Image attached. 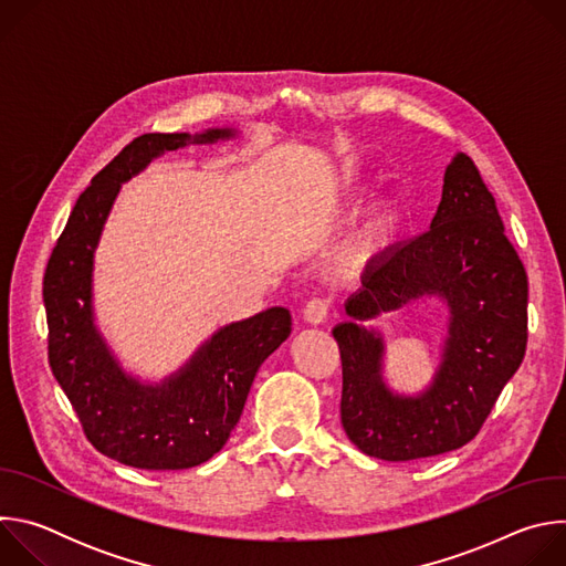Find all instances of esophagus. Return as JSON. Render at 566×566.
Instances as JSON below:
<instances>
[{"mask_svg": "<svg viewBox=\"0 0 566 566\" xmlns=\"http://www.w3.org/2000/svg\"><path fill=\"white\" fill-rule=\"evenodd\" d=\"M329 308H332V302L327 297H313L306 302L302 313H304V319L308 322V325H319V322L327 319Z\"/></svg>", "mask_w": 566, "mask_h": 566, "instance_id": "esophagus-1", "label": "esophagus"}]
</instances>
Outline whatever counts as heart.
<instances>
[{
	"label": "heart",
	"mask_w": 566,
	"mask_h": 566,
	"mask_svg": "<svg viewBox=\"0 0 566 566\" xmlns=\"http://www.w3.org/2000/svg\"><path fill=\"white\" fill-rule=\"evenodd\" d=\"M400 226H402V210L396 201H382L380 206H376L369 212L358 239L360 255L380 253L385 247L391 244Z\"/></svg>",
	"instance_id": "1"
}]
</instances>
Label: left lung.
I'll use <instances>...</instances> for the list:
<instances>
[{
	"label": "left lung",
	"mask_w": 566,
	"mask_h": 566,
	"mask_svg": "<svg viewBox=\"0 0 566 566\" xmlns=\"http://www.w3.org/2000/svg\"><path fill=\"white\" fill-rule=\"evenodd\" d=\"M426 294L451 306L444 360L423 395L398 397L379 376L381 339L361 322ZM526 306L528 277L495 197L459 151L430 230L367 269L363 289L345 304L352 319L334 329L349 441L385 461L437 457L472 441L524 360Z\"/></svg>",
	"instance_id": "8db88e82"
}]
</instances>
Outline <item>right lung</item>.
Instances as JSON below:
<instances>
[{
  "mask_svg": "<svg viewBox=\"0 0 566 566\" xmlns=\"http://www.w3.org/2000/svg\"><path fill=\"white\" fill-rule=\"evenodd\" d=\"M234 129L143 134L77 197L44 271L49 365L90 443L143 470H184L217 454L234 430L260 365L289 338L291 313L266 308L219 329L175 376L145 385L127 376L94 325V251L120 184L149 160Z\"/></svg>",
  "mask_w": 566,
  "mask_h": 566,
  "instance_id": "add662e5",
  "label": "right lung"
}]
</instances>
